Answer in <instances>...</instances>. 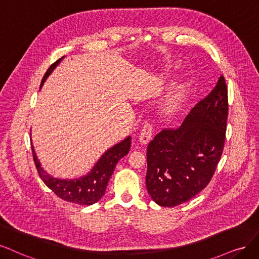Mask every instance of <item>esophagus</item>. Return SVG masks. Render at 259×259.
<instances>
[{
	"instance_id": "obj_1",
	"label": "esophagus",
	"mask_w": 259,
	"mask_h": 259,
	"mask_svg": "<svg viewBox=\"0 0 259 259\" xmlns=\"http://www.w3.org/2000/svg\"><path fill=\"white\" fill-rule=\"evenodd\" d=\"M152 133H153L152 123L149 122V121H146L143 124V127H142L141 132H140L139 139H140L141 144H143V145L147 144L148 142H149V140H151V138H152Z\"/></svg>"
}]
</instances>
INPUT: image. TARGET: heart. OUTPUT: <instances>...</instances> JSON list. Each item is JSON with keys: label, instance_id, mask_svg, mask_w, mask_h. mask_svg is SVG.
Returning a JSON list of instances; mask_svg holds the SVG:
<instances>
[{"label": "heart", "instance_id": "b5f03b06", "mask_svg": "<svg viewBox=\"0 0 259 259\" xmlns=\"http://www.w3.org/2000/svg\"><path fill=\"white\" fill-rule=\"evenodd\" d=\"M182 89H183V87H179V89L177 90V93H178V94H180L181 91H182Z\"/></svg>", "mask_w": 259, "mask_h": 259}]
</instances>
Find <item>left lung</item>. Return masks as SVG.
<instances>
[{"label":"left lung","mask_w":259,"mask_h":259,"mask_svg":"<svg viewBox=\"0 0 259 259\" xmlns=\"http://www.w3.org/2000/svg\"><path fill=\"white\" fill-rule=\"evenodd\" d=\"M228 89L221 75L178 128H164L147 145L146 188L154 201L173 207L204 189L224 151Z\"/></svg>","instance_id":"8db88e82"}]
</instances>
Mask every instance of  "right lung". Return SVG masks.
Wrapping results in <instances>:
<instances>
[{
	"mask_svg": "<svg viewBox=\"0 0 259 259\" xmlns=\"http://www.w3.org/2000/svg\"><path fill=\"white\" fill-rule=\"evenodd\" d=\"M61 59L62 58L58 59L55 63L49 66L43 79H41L40 87L46 80L48 75L56 68V65L61 61ZM130 146L131 138L128 137L126 140H123L120 143L114 145L112 148L106 151L103 156L100 158L91 172L88 173L86 177L69 181L54 179L51 175L47 174L40 168L34 148H33V146H31V148L33 154V160H34L39 178L49 189H52L58 197L64 200V201L80 205H91L98 202L105 194L107 183L112 177L116 164H117V162L123 156H126L129 153Z\"/></svg>",
	"mask_w": 259,
	"mask_h": 259,
	"instance_id": "right-lung-1",
	"label": "right lung"
}]
</instances>
